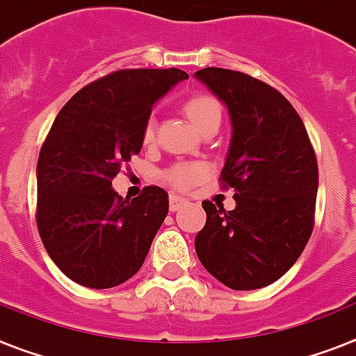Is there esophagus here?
<instances>
[{"label":"esophagus","mask_w":356,"mask_h":356,"mask_svg":"<svg viewBox=\"0 0 356 356\" xmlns=\"http://www.w3.org/2000/svg\"><path fill=\"white\" fill-rule=\"evenodd\" d=\"M185 205H187V200L180 198V196L171 195V198H169V207H171V211H180Z\"/></svg>","instance_id":"esophagus-1"}]
</instances>
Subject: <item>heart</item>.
<instances>
[{
  "label": "heart",
  "instance_id": "heart-1",
  "mask_svg": "<svg viewBox=\"0 0 356 356\" xmlns=\"http://www.w3.org/2000/svg\"><path fill=\"white\" fill-rule=\"evenodd\" d=\"M184 111L187 114V118L193 122L198 131L205 129L211 123L218 122L222 118V108H220L218 99L207 94H196L191 96L184 105ZM156 136V120L154 116H149L145 120L142 131V140L145 145H151ZM209 175V165L204 161H189L181 160L172 163L171 167H167L163 171V181L167 185H171L176 191H189L191 187L198 185L200 181L205 180Z\"/></svg>",
  "mask_w": 356,
  "mask_h": 356
}]
</instances>
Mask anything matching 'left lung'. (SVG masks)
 <instances>
[{"mask_svg":"<svg viewBox=\"0 0 356 356\" xmlns=\"http://www.w3.org/2000/svg\"><path fill=\"white\" fill-rule=\"evenodd\" d=\"M227 105L233 138L220 175L236 207L202 202L207 213L195 248L202 266L236 291L286 275L315 227L318 163L305 125L277 89L238 70H196Z\"/></svg>","mask_w":356,"mask_h":356,"instance_id":"left-lung-1","label":"left lung"}]
</instances>
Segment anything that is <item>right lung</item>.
<instances>
[{
    "label": "right lung",
    "instance_id": "add662e5",
    "mask_svg": "<svg viewBox=\"0 0 356 356\" xmlns=\"http://www.w3.org/2000/svg\"><path fill=\"white\" fill-rule=\"evenodd\" d=\"M187 78L180 69L114 70L56 116L38 158L36 224L49 257L76 284L108 289L143 266L169 195L149 185L123 198L113 178L142 151L152 104Z\"/></svg>",
    "mask_w": 356,
    "mask_h": 356
}]
</instances>
